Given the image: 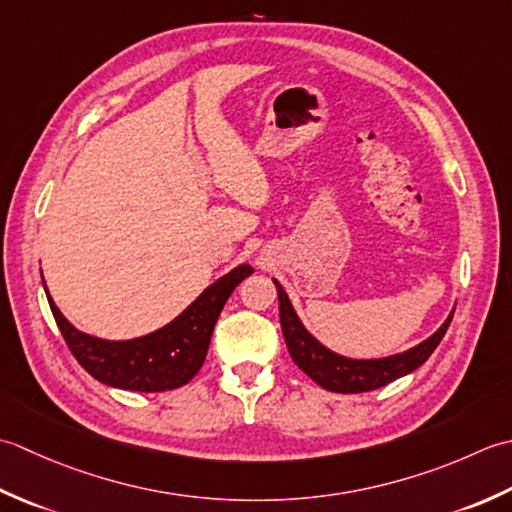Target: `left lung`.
I'll return each mask as SVG.
<instances>
[{
  "label": "left lung",
  "instance_id": "obj_1",
  "mask_svg": "<svg viewBox=\"0 0 512 512\" xmlns=\"http://www.w3.org/2000/svg\"><path fill=\"white\" fill-rule=\"evenodd\" d=\"M274 285L278 289L280 327H283V336L291 360H294L311 380L318 382L322 389L336 393H364L387 387L389 382L402 378V375L415 371L417 367H422L435 351L437 344L442 342L444 333L453 320L451 314L429 340L420 342L409 351L398 353V356L382 360H349L336 356L333 351L322 347V344L302 327V322L298 320L296 311L291 307L285 289L280 287L278 280H274Z\"/></svg>",
  "mask_w": 512,
  "mask_h": 512
}]
</instances>
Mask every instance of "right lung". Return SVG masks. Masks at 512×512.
<instances>
[{
	"label": "right lung",
	"instance_id": "obj_1",
	"mask_svg": "<svg viewBox=\"0 0 512 512\" xmlns=\"http://www.w3.org/2000/svg\"><path fill=\"white\" fill-rule=\"evenodd\" d=\"M252 271L249 265H238L207 287L170 325L123 342L99 340L77 331L46 296L68 349L92 378L125 391L159 393L183 387L203 367L214 325L229 294Z\"/></svg>",
	"mask_w": 512,
	"mask_h": 512
}]
</instances>
